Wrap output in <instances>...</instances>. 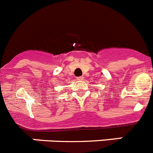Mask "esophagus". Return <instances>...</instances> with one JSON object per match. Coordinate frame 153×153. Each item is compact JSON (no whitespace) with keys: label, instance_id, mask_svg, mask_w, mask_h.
<instances>
[{"label":"esophagus","instance_id":"obj_1","mask_svg":"<svg viewBox=\"0 0 153 153\" xmlns=\"http://www.w3.org/2000/svg\"><path fill=\"white\" fill-rule=\"evenodd\" d=\"M77 80L78 81H82L84 79V77L83 76H80V77H77Z\"/></svg>","mask_w":153,"mask_h":153}]
</instances>
